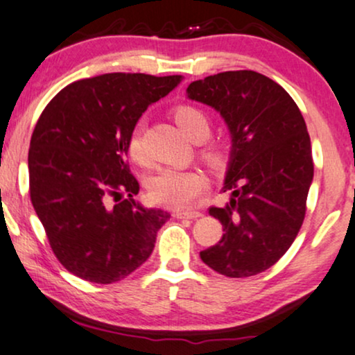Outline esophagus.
<instances>
[{
  "label": "esophagus",
  "mask_w": 355,
  "mask_h": 355,
  "mask_svg": "<svg viewBox=\"0 0 355 355\" xmlns=\"http://www.w3.org/2000/svg\"><path fill=\"white\" fill-rule=\"evenodd\" d=\"M202 213L196 211V210H181L176 211V218H181V220H197L200 218Z\"/></svg>",
  "instance_id": "esophagus-1"
}]
</instances>
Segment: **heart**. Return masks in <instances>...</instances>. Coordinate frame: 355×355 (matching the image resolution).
Segmentation results:
<instances>
[{"mask_svg":"<svg viewBox=\"0 0 355 355\" xmlns=\"http://www.w3.org/2000/svg\"><path fill=\"white\" fill-rule=\"evenodd\" d=\"M174 119L181 129L196 142H200L210 134V118L200 108L192 105H181L174 110ZM129 157L135 163H144V144H142V124H137L130 132ZM200 158L211 169L225 168L230 158V148L225 140H208L200 148ZM207 189L205 174L197 169H178L164 168L158 171L148 182V196L158 205L168 208H184L196 200Z\"/></svg>","mask_w":355,"mask_h":355,"instance_id":"b5f03b06","label":"heart"}]
</instances>
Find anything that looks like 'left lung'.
Masks as SVG:
<instances>
[{"label": "left lung", "instance_id": "1", "mask_svg": "<svg viewBox=\"0 0 355 355\" xmlns=\"http://www.w3.org/2000/svg\"><path fill=\"white\" fill-rule=\"evenodd\" d=\"M187 96L220 111L232 137L223 187L232 197L210 207L225 234L200 259L230 278L259 275L286 254L307 210L313 159L302 113L283 87L255 71L208 76L192 82Z\"/></svg>", "mask_w": 355, "mask_h": 355}]
</instances>
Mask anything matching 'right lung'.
<instances>
[{"mask_svg":"<svg viewBox=\"0 0 355 355\" xmlns=\"http://www.w3.org/2000/svg\"><path fill=\"white\" fill-rule=\"evenodd\" d=\"M181 80L125 72L82 79L53 96L38 118L28 148L31 200L53 254L72 275L111 284L153 252L169 213L134 200L139 182L128 144L148 105Z\"/></svg>","mask_w":355,"mask_h":355,"instance_id":"right-lung-1","label":"right lung"}]
</instances>
